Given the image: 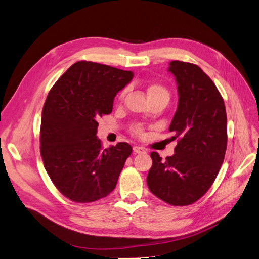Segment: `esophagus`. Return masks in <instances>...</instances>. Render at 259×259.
<instances>
[{"label":"esophagus","mask_w":259,"mask_h":259,"mask_svg":"<svg viewBox=\"0 0 259 259\" xmlns=\"http://www.w3.org/2000/svg\"><path fill=\"white\" fill-rule=\"evenodd\" d=\"M133 150H134L135 153H144L146 152V149L143 147H139V146H134L133 147Z\"/></svg>","instance_id":"esophagus-1"}]
</instances>
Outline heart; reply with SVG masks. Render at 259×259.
<instances>
[{
  "mask_svg": "<svg viewBox=\"0 0 259 259\" xmlns=\"http://www.w3.org/2000/svg\"><path fill=\"white\" fill-rule=\"evenodd\" d=\"M147 93H148L149 99L158 98V97L165 98L167 100L169 99L168 91L165 88H164V86H162L160 84H153L151 86H149ZM123 96H124V92H122V94L120 95V99H122ZM132 132L136 135H143V127L140 126V125H134V126H133V128H132Z\"/></svg>",
  "mask_w": 259,
  "mask_h": 259,
  "instance_id": "heart-1",
  "label": "heart"
}]
</instances>
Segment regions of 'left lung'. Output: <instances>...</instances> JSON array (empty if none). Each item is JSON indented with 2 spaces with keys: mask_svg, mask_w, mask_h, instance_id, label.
Masks as SVG:
<instances>
[{
  "mask_svg": "<svg viewBox=\"0 0 259 259\" xmlns=\"http://www.w3.org/2000/svg\"><path fill=\"white\" fill-rule=\"evenodd\" d=\"M178 107L169 125L175 153L162 160L151 152L147 185L155 197L175 206L189 205L206 193L225 159L227 114L214 82L197 65L173 60Z\"/></svg>",
  "mask_w": 259,
  "mask_h": 259,
  "instance_id": "8db88e82",
  "label": "left lung"
}]
</instances>
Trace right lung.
<instances>
[{"mask_svg":"<svg viewBox=\"0 0 259 259\" xmlns=\"http://www.w3.org/2000/svg\"><path fill=\"white\" fill-rule=\"evenodd\" d=\"M132 71L92 61H77L50 91L42 111L41 155L53 184L66 198L90 203L116 186L132 153L127 143L103 149L98 119L112 112L116 94Z\"/></svg>","mask_w":259,"mask_h":259,"instance_id":"add662e5","label":"right lung"}]
</instances>
